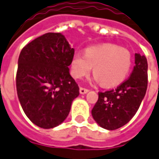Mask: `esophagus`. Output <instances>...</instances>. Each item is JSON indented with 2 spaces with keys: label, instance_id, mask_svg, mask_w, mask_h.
Here are the masks:
<instances>
[{
  "label": "esophagus",
  "instance_id": "obj_1",
  "mask_svg": "<svg viewBox=\"0 0 159 159\" xmlns=\"http://www.w3.org/2000/svg\"><path fill=\"white\" fill-rule=\"evenodd\" d=\"M89 90L87 89V88H84V87H80V93H81V94H85V93H87Z\"/></svg>",
  "mask_w": 159,
  "mask_h": 159
}]
</instances>
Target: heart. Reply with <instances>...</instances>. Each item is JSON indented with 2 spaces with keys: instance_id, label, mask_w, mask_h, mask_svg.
Wrapping results in <instances>:
<instances>
[{
  "instance_id": "b5f03b06",
  "label": "heart",
  "mask_w": 159,
  "mask_h": 159,
  "mask_svg": "<svg viewBox=\"0 0 159 159\" xmlns=\"http://www.w3.org/2000/svg\"><path fill=\"white\" fill-rule=\"evenodd\" d=\"M93 66L94 80L103 87H112L122 83L131 66V53L116 44L104 43L90 46L85 54L76 52L71 62V73L75 79L87 76Z\"/></svg>"
}]
</instances>
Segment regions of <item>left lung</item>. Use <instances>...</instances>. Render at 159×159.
I'll list each match as a JSON object with an SVG mask.
<instances>
[{"label":"left lung","instance_id":"obj_1","mask_svg":"<svg viewBox=\"0 0 159 159\" xmlns=\"http://www.w3.org/2000/svg\"><path fill=\"white\" fill-rule=\"evenodd\" d=\"M148 64L145 56L135 54L130 76L116 89L99 92L92 116L100 126L108 130L121 128L136 115L146 93Z\"/></svg>","mask_w":159,"mask_h":159}]
</instances>
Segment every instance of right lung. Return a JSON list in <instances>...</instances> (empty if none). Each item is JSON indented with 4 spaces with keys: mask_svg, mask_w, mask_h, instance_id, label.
Here are the masks:
<instances>
[{
    "mask_svg": "<svg viewBox=\"0 0 159 159\" xmlns=\"http://www.w3.org/2000/svg\"><path fill=\"white\" fill-rule=\"evenodd\" d=\"M74 55L61 33L49 32L22 48L18 58L16 91L28 118L52 129L68 116L80 88L69 73Z\"/></svg>",
    "mask_w": 159,
    "mask_h": 159,
    "instance_id": "obj_1",
    "label": "right lung"
}]
</instances>
